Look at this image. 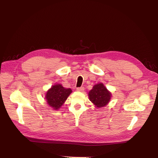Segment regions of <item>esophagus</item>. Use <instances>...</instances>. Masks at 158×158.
Instances as JSON below:
<instances>
[{"mask_svg":"<svg viewBox=\"0 0 158 158\" xmlns=\"http://www.w3.org/2000/svg\"><path fill=\"white\" fill-rule=\"evenodd\" d=\"M77 90L79 91V92H83L85 90V88L84 87H81V88H77Z\"/></svg>","mask_w":158,"mask_h":158,"instance_id":"obj_1","label":"esophagus"}]
</instances>
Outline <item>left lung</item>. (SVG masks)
Instances as JSON below:
<instances>
[{
    "instance_id": "1",
    "label": "left lung",
    "mask_w": 158,
    "mask_h": 158,
    "mask_svg": "<svg viewBox=\"0 0 158 158\" xmlns=\"http://www.w3.org/2000/svg\"><path fill=\"white\" fill-rule=\"evenodd\" d=\"M111 97V93L102 82L95 85L88 93L89 101L97 108H101L107 106L110 102Z\"/></svg>"
}]
</instances>
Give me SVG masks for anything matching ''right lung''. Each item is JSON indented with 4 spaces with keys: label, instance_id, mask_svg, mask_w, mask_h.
Here are the masks:
<instances>
[{
    "label": "right lung",
    "instance_id": "1",
    "mask_svg": "<svg viewBox=\"0 0 158 158\" xmlns=\"http://www.w3.org/2000/svg\"><path fill=\"white\" fill-rule=\"evenodd\" d=\"M72 92L70 88H66L61 84H55L47 90L45 98L50 107L54 110H58Z\"/></svg>",
    "mask_w": 158,
    "mask_h": 158
}]
</instances>
